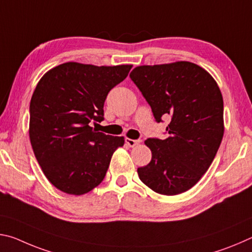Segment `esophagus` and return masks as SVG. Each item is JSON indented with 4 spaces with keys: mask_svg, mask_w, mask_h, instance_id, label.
<instances>
[{
    "mask_svg": "<svg viewBox=\"0 0 252 252\" xmlns=\"http://www.w3.org/2000/svg\"><path fill=\"white\" fill-rule=\"evenodd\" d=\"M140 142H141V140H140V139H138V140H133V139H129V138L126 139V143L131 148L135 147L136 144H139Z\"/></svg>",
    "mask_w": 252,
    "mask_h": 252,
    "instance_id": "esophagus-1",
    "label": "esophagus"
}]
</instances>
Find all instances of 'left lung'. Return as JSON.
I'll return each instance as SVG.
<instances>
[{"label":"left lung","instance_id":"obj_1","mask_svg":"<svg viewBox=\"0 0 252 252\" xmlns=\"http://www.w3.org/2000/svg\"><path fill=\"white\" fill-rule=\"evenodd\" d=\"M130 78L151 106L156 121L170 117L168 138H149L151 161L138 168L155 192L176 195L210 167L223 136V99L215 79L194 63L136 66Z\"/></svg>","mask_w":252,"mask_h":252}]
</instances>
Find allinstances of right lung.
Instances as JSON below:
<instances>
[{"label": "right lung", "instance_id": "right-lung-1", "mask_svg": "<svg viewBox=\"0 0 252 252\" xmlns=\"http://www.w3.org/2000/svg\"><path fill=\"white\" fill-rule=\"evenodd\" d=\"M131 67L67 62L39 81L30 103L29 134L42 171L57 189L81 195L103 181L125 138L97 132L90 123L104 120L106 95Z\"/></svg>", "mask_w": 252, "mask_h": 252}]
</instances>
